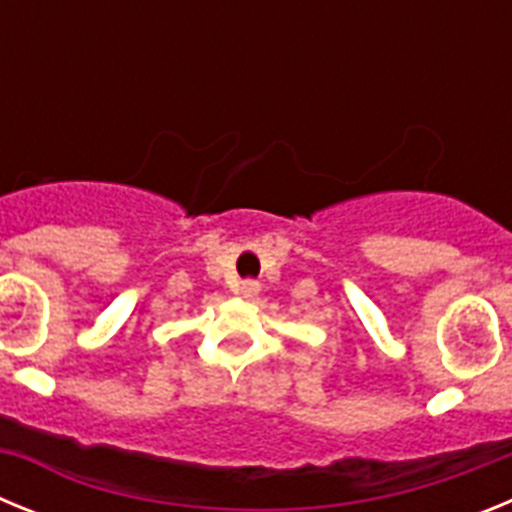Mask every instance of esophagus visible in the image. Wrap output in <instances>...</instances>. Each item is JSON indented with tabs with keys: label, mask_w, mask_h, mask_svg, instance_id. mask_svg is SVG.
Instances as JSON below:
<instances>
[{
	"label": "esophagus",
	"mask_w": 512,
	"mask_h": 512,
	"mask_svg": "<svg viewBox=\"0 0 512 512\" xmlns=\"http://www.w3.org/2000/svg\"><path fill=\"white\" fill-rule=\"evenodd\" d=\"M259 282H253V279H243L241 284H238V295L243 297H256L259 295Z\"/></svg>",
	"instance_id": "1"
}]
</instances>
